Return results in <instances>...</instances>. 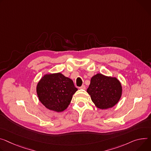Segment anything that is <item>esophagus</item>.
<instances>
[{
  "instance_id": "obj_1",
  "label": "esophagus",
  "mask_w": 151,
  "mask_h": 151,
  "mask_svg": "<svg viewBox=\"0 0 151 151\" xmlns=\"http://www.w3.org/2000/svg\"><path fill=\"white\" fill-rule=\"evenodd\" d=\"M79 89H83V90H85V89L86 88V86H85V85H83V86H82L81 87H79Z\"/></svg>"
}]
</instances>
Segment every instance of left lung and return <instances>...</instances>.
I'll use <instances>...</instances> for the list:
<instances>
[{
	"label": "left lung",
	"instance_id": "left-lung-1",
	"mask_svg": "<svg viewBox=\"0 0 151 151\" xmlns=\"http://www.w3.org/2000/svg\"><path fill=\"white\" fill-rule=\"evenodd\" d=\"M87 91L98 108L107 109L114 106L119 102L122 88L117 78L98 73L91 78Z\"/></svg>",
	"mask_w": 151,
	"mask_h": 151
}]
</instances>
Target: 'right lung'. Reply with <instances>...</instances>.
I'll list each match as a JSON object with an SVG mask.
<instances>
[{
  "instance_id": "1",
  "label": "right lung",
  "mask_w": 151,
  "mask_h": 151,
  "mask_svg": "<svg viewBox=\"0 0 151 151\" xmlns=\"http://www.w3.org/2000/svg\"><path fill=\"white\" fill-rule=\"evenodd\" d=\"M77 90L73 81L60 73L45 75L37 86L40 101L50 110L57 112L67 108Z\"/></svg>"
}]
</instances>
